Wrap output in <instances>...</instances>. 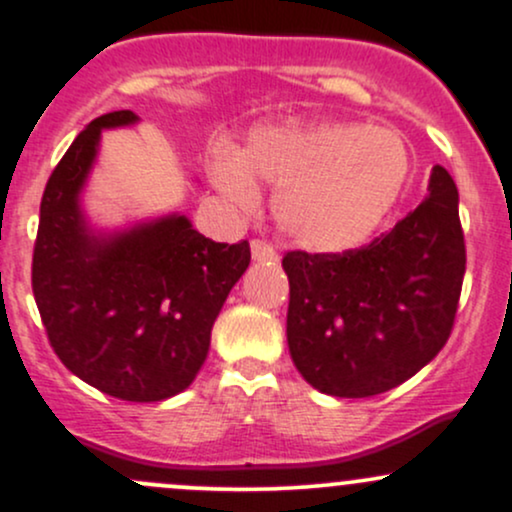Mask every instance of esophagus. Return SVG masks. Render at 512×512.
<instances>
[{"mask_svg":"<svg viewBox=\"0 0 512 512\" xmlns=\"http://www.w3.org/2000/svg\"><path fill=\"white\" fill-rule=\"evenodd\" d=\"M250 252H252V260H255V262L272 264V262L279 260V255H276L274 245L267 243V240H252Z\"/></svg>","mask_w":512,"mask_h":512,"instance_id":"esophagus-1","label":"esophagus"}]
</instances>
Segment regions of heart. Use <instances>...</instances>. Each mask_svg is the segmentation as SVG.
Segmentation results:
<instances>
[{
	"mask_svg": "<svg viewBox=\"0 0 512 512\" xmlns=\"http://www.w3.org/2000/svg\"><path fill=\"white\" fill-rule=\"evenodd\" d=\"M409 170L399 134L351 122L257 127L240 151L221 144L209 156V175L223 195L255 207L257 180L276 187L281 231L325 255L373 236L402 195Z\"/></svg>",
	"mask_w": 512,
	"mask_h": 512,
	"instance_id": "1",
	"label": "heart"
}]
</instances>
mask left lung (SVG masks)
<instances>
[{
  "label": "left lung",
  "instance_id": "obj_1",
  "mask_svg": "<svg viewBox=\"0 0 512 512\" xmlns=\"http://www.w3.org/2000/svg\"><path fill=\"white\" fill-rule=\"evenodd\" d=\"M460 197L433 166L428 195L385 236L342 255H284L286 339L298 373L332 397H373L431 363L464 279Z\"/></svg>",
  "mask_w": 512,
  "mask_h": 512
}]
</instances>
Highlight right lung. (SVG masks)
Here are the masks:
<instances>
[{
    "instance_id": "add662e5",
    "label": "right lung",
    "mask_w": 512,
    "mask_h": 512,
    "mask_svg": "<svg viewBox=\"0 0 512 512\" xmlns=\"http://www.w3.org/2000/svg\"><path fill=\"white\" fill-rule=\"evenodd\" d=\"M139 122L101 115L52 170L40 202L33 296L45 332L76 378L125 402L187 390L209 354L211 327L250 264L248 240L214 243L185 214L98 231L81 209L103 129Z\"/></svg>"
}]
</instances>
